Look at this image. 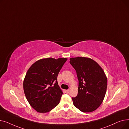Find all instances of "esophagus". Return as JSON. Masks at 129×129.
Instances as JSON below:
<instances>
[{"label": "esophagus", "instance_id": "obj_1", "mask_svg": "<svg viewBox=\"0 0 129 129\" xmlns=\"http://www.w3.org/2000/svg\"><path fill=\"white\" fill-rule=\"evenodd\" d=\"M65 91H66V92L67 93H69V92H70V89H67V90H66Z\"/></svg>", "mask_w": 129, "mask_h": 129}]
</instances>
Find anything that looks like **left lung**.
Returning <instances> with one entry per match:
<instances>
[{"label":"left lung","instance_id":"left-lung-1","mask_svg":"<svg viewBox=\"0 0 129 129\" xmlns=\"http://www.w3.org/2000/svg\"><path fill=\"white\" fill-rule=\"evenodd\" d=\"M70 59L79 81L77 96L72 97L73 104L83 112H92L102 104L105 96L107 78L105 72L91 58L77 57Z\"/></svg>","mask_w":129,"mask_h":129}]
</instances>
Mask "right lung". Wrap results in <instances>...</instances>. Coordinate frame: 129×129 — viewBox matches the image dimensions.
Here are the masks:
<instances>
[{
  "mask_svg": "<svg viewBox=\"0 0 129 129\" xmlns=\"http://www.w3.org/2000/svg\"><path fill=\"white\" fill-rule=\"evenodd\" d=\"M67 59H41L27 71L23 81L24 92L29 103L37 111L48 112L59 103L63 92L57 78Z\"/></svg>",
  "mask_w": 129,
  "mask_h": 129,
  "instance_id": "1",
  "label": "right lung"
}]
</instances>
